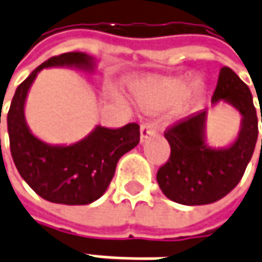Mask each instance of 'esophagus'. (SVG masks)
Segmentation results:
<instances>
[{"mask_svg":"<svg viewBox=\"0 0 262 262\" xmlns=\"http://www.w3.org/2000/svg\"><path fill=\"white\" fill-rule=\"evenodd\" d=\"M155 132H157V127L154 126V123H143L140 126V142L149 139L152 135H155Z\"/></svg>","mask_w":262,"mask_h":262,"instance_id":"34e87169","label":"esophagus"}]
</instances>
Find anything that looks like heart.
I'll return each instance as SVG.
<instances>
[{
  "label": "heart",
  "mask_w": 262,
  "mask_h": 262,
  "mask_svg": "<svg viewBox=\"0 0 262 262\" xmlns=\"http://www.w3.org/2000/svg\"><path fill=\"white\" fill-rule=\"evenodd\" d=\"M130 90L140 107L149 113L171 110L180 104L183 113H191L203 104L207 93L206 84L194 74L138 78L130 84Z\"/></svg>",
  "instance_id": "b5f03b06"
}]
</instances>
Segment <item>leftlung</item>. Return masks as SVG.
<instances>
[{
	"label": "left lung",
	"instance_id": "left-lung-1",
	"mask_svg": "<svg viewBox=\"0 0 262 262\" xmlns=\"http://www.w3.org/2000/svg\"><path fill=\"white\" fill-rule=\"evenodd\" d=\"M219 101L229 104L241 114V129L229 146H209L207 112L188 117L165 132L171 155L159 168L157 180L162 193L176 203L200 206L221 200L238 185L252 158L258 139L257 110L248 85L228 67L221 69L212 97L213 105Z\"/></svg>",
	"mask_w": 262,
	"mask_h": 262
}]
</instances>
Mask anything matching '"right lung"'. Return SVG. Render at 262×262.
<instances>
[{
  "mask_svg": "<svg viewBox=\"0 0 262 262\" xmlns=\"http://www.w3.org/2000/svg\"><path fill=\"white\" fill-rule=\"evenodd\" d=\"M45 68H75L91 74L97 68V59L84 52L53 56L17 86L7 116L11 157L21 178L41 199L68 206L93 203L105 193L119 159L139 143V126H95L84 139L71 145L43 142L26 122L24 105L30 86Z\"/></svg>",
  "mask_w": 262,
  "mask_h": 262,
  "instance_id": "right-lung-1",
  "label": "right lung"
}]
</instances>
